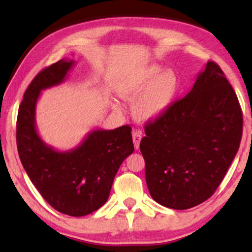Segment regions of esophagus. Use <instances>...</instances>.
Listing matches in <instances>:
<instances>
[{"instance_id":"1","label":"esophagus","mask_w":252,"mask_h":252,"mask_svg":"<svg viewBox=\"0 0 252 252\" xmlns=\"http://www.w3.org/2000/svg\"><path fill=\"white\" fill-rule=\"evenodd\" d=\"M142 138V131L141 130H134L132 132V139H133V143H134V148L138 150L139 146H140V141H141Z\"/></svg>"}]
</instances>
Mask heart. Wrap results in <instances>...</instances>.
I'll use <instances>...</instances> for the list:
<instances>
[{"label": "heart", "mask_w": 252, "mask_h": 252, "mask_svg": "<svg viewBox=\"0 0 252 252\" xmlns=\"http://www.w3.org/2000/svg\"><path fill=\"white\" fill-rule=\"evenodd\" d=\"M180 80L176 72L151 64L126 79L119 85V93L126 100H135L134 114L140 120H153L167 111L179 92ZM113 105L119 108L114 102Z\"/></svg>", "instance_id": "heart-1"}]
</instances>
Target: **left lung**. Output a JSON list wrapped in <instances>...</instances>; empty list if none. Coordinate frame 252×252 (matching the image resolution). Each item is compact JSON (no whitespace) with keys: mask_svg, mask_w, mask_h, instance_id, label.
<instances>
[{"mask_svg":"<svg viewBox=\"0 0 252 252\" xmlns=\"http://www.w3.org/2000/svg\"><path fill=\"white\" fill-rule=\"evenodd\" d=\"M140 150L152 199L186 210L215 193L236 157L242 112L236 92L215 62L191 91L144 127Z\"/></svg>","mask_w":252,"mask_h":252,"instance_id":"left-lung-1","label":"left lung"}]
</instances>
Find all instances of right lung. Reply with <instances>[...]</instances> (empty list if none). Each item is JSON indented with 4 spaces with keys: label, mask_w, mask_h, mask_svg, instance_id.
Segmentation results:
<instances>
[{
    "label": "right lung",
    "mask_w": 252,
    "mask_h": 252,
    "mask_svg": "<svg viewBox=\"0 0 252 252\" xmlns=\"http://www.w3.org/2000/svg\"><path fill=\"white\" fill-rule=\"evenodd\" d=\"M73 60H60L30 83L16 122L20 160L30 180L55 210L72 217L90 215L106 202L119 168L134 150L131 127L96 129L78 147L55 150L39 135L35 123L41 92L64 82Z\"/></svg>",
    "instance_id": "obj_1"
}]
</instances>
